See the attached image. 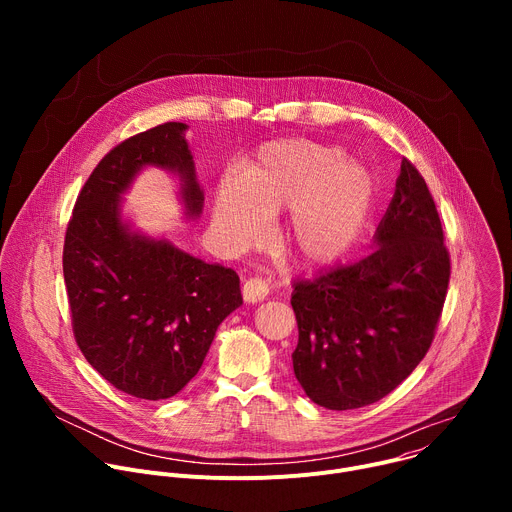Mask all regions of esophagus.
<instances>
[{
	"label": "esophagus",
	"instance_id": "1",
	"mask_svg": "<svg viewBox=\"0 0 512 512\" xmlns=\"http://www.w3.org/2000/svg\"><path fill=\"white\" fill-rule=\"evenodd\" d=\"M269 294V285L259 279V277H253V279H247L243 283V300L247 304H257V302H263Z\"/></svg>",
	"mask_w": 512,
	"mask_h": 512
}]
</instances>
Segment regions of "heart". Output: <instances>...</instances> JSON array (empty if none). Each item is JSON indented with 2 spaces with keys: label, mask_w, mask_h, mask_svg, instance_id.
<instances>
[{
  "label": "heart",
  "mask_w": 512,
  "mask_h": 512,
  "mask_svg": "<svg viewBox=\"0 0 512 512\" xmlns=\"http://www.w3.org/2000/svg\"><path fill=\"white\" fill-rule=\"evenodd\" d=\"M377 198V178L338 145L308 139L269 141L241 176H225L214 194V227L237 247L257 243L267 214L289 210L285 245L300 265L326 267L360 239Z\"/></svg>",
  "instance_id": "1"
}]
</instances>
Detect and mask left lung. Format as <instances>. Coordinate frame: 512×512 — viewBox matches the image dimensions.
I'll use <instances>...</instances> for the list:
<instances>
[{
	"mask_svg": "<svg viewBox=\"0 0 512 512\" xmlns=\"http://www.w3.org/2000/svg\"><path fill=\"white\" fill-rule=\"evenodd\" d=\"M371 253L291 294L298 320L294 373L320 407L377 403L421 362L440 320L450 255L433 198L407 160Z\"/></svg>",
	"mask_w": 512,
	"mask_h": 512,
	"instance_id": "1",
	"label": "left lung"
}]
</instances>
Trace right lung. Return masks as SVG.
Returning a JSON list of instances; mask_svg holds the SVG:
<instances>
[{
    "label": "right lung",
    "instance_id": "add662e5",
    "mask_svg": "<svg viewBox=\"0 0 512 512\" xmlns=\"http://www.w3.org/2000/svg\"><path fill=\"white\" fill-rule=\"evenodd\" d=\"M186 131V123H164L111 150L83 186L64 239L62 271L81 352L115 389L148 401L190 383L216 328L243 304L233 269L135 229L123 212L137 176L158 168L176 180L182 216L200 218L204 190Z\"/></svg>",
    "mask_w": 512,
    "mask_h": 512
}]
</instances>
